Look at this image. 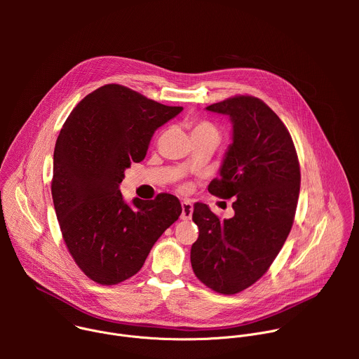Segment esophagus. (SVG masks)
I'll use <instances>...</instances> for the list:
<instances>
[{"label": "esophagus", "instance_id": "obj_1", "mask_svg": "<svg viewBox=\"0 0 359 359\" xmlns=\"http://www.w3.org/2000/svg\"><path fill=\"white\" fill-rule=\"evenodd\" d=\"M191 213H193V204L190 201H182V215H180V219L182 220H190L191 219Z\"/></svg>", "mask_w": 359, "mask_h": 359}]
</instances>
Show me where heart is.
<instances>
[{"mask_svg": "<svg viewBox=\"0 0 359 359\" xmlns=\"http://www.w3.org/2000/svg\"><path fill=\"white\" fill-rule=\"evenodd\" d=\"M191 135H215L219 137L217 129L209 122H198L191 128Z\"/></svg>", "mask_w": 359, "mask_h": 359, "instance_id": "obj_1", "label": "heart"}]
</instances>
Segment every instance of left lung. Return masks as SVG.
<instances>
[{
	"label": "left lung",
	"instance_id": "8db88e82",
	"mask_svg": "<svg viewBox=\"0 0 359 359\" xmlns=\"http://www.w3.org/2000/svg\"><path fill=\"white\" fill-rule=\"evenodd\" d=\"M206 111L233 125L220 176L209 191L236 197L234 216L220 220L208 204H194L198 238L190 262L196 277L220 294H236L264 276L292 227L299 194V165L281 119L254 96H234Z\"/></svg>",
	"mask_w": 359,
	"mask_h": 359
}]
</instances>
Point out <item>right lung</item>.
I'll return each instance as SVG.
<instances>
[{"label":"right lung","instance_id":"obj_1","mask_svg":"<svg viewBox=\"0 0 359 359\" xmlns=\"http://www.w3.org/2000/svg\"><path fill=\"white\" fill-rule=\"evenodd\" d=\"M182 111L109 83L86 95L64 123L50 191L64 241L90 280L112 285L135 276L179 219L177 197L129 204L119 184L130 163L144 159L155 130Z\"/></svg>","mask_w":359,"mask_h":359}]
</instances>
